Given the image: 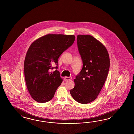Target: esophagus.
<instances>
[{
    "label": "esophagus",
    "instance_id": "34e87169",
    "mask_svg": "<svg viewBox=\"0 0 134 134\" xmlns=\"http://www.w3.org/2000/svg\"><path fill=\"white\" fill-rule=\"evenodd\" d=\"M71 79H72V77H65V78H64V80L65 81H69L70 80H71Z\"/></svg>",
    "mask_w": 134,
    "mask_h": 134
}]
</instances>
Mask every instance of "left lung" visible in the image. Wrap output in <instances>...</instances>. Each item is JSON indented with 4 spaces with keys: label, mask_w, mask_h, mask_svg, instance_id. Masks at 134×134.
<instances>
[{
    "label": "left lung",
    "mask_w": 134,
    "mask_h": 134,
    "mask_svg": "<svg viewBox=\"0 0 134 134\" xmlns=\"http://www.w3.org/2000/svg\"><path fill=\"white\" fill-rule=\"evenodd\" d=\"M77 38L83 65L70 93L77 102L85 104L96 99L103 87L110 68V58L105 46L92 36L78 35Z\"/></svg>",
    "instance_id": "obj_1"
}]
</instances>
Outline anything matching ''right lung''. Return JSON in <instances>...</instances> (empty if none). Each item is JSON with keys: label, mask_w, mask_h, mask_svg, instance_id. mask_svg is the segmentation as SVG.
<instances>
[{"label": "right lung", "mask_w": 134, "mask_h": 134, "mask_svg": "<svg viewBox=\"0 0 134 134\" xmlns=\"http://www.w3.org/2000/svg\"><path fill=\"white\" fill-rule=\"evenodd\" d=\"M74 35L47 34L35 40L29 47L24 63L27 90L32 98L39 103L52 99L63 79L57 70L50 72L53 64L63 52L72 46ZM56 69L57 66L55 67Z\"/></svg>", "instance_id": "right-lung-1"}]
</instances>
